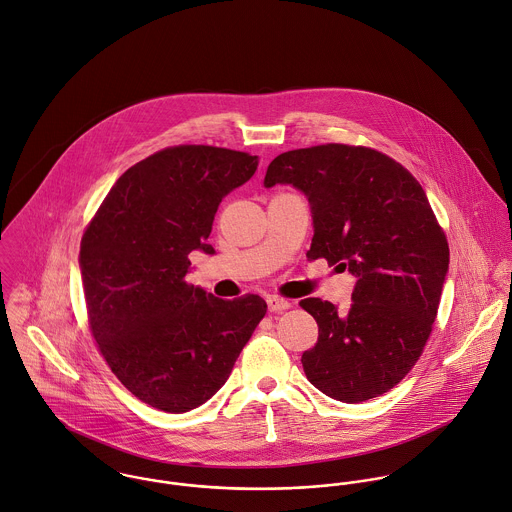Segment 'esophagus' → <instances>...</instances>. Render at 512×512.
<instances>
[{
	"label": "esophagus",
	"instance_id": "esophagus-1",
	"mask_svg": "<svg viewBox=\"0 0 512 512\" xmlns=\"http://www.w3.org/2000/svg\"><path fill=\"white\" fill-rule=\"evenodd\" d=\"M267 307L271 313H281V311H287L291 307V303L287 299H281L277 295H269L267 297Z\"/></svg>",
	"mask_w": 512,
	"mask_h": 512
}]
</instances>
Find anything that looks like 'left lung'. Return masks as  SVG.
Returning <instances> with one entry per match:
<instances>
[{
	"label": "left lung",
	"instance_id": "1",
	"mask_svg": "<svg viewBox=\"0 0 512 512\" xmlns=\"http://www.w3.org/2000/svg\"><path fill=\"white\" fill-rule=\"evenodd\" d=\"M277 183L311 203L307 259L357 277L347 311L315 297L299 303L319 325L301 357L307 379L343 403L391 391L423 355L449 271L447 235L425 189L389 155L345 143L277 155L265 187Z\"/></svg>",
	"mask_w": 512,
	"mask_h": 512
}]
</instances>
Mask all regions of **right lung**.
Instances as JSON below:
<instances>
[{"label": "right lung", "mask_w": 512, "mask_h": 512, "mask_svg": "<svg viewBox=\"0 0 512 512\" xmlns=\"http://www.w3.org/2000/svg\"><path fill=\"white\" fill-rule=\"evenodd\" d=\"M257 155L213 145L165 147L129 167L81 237L89 329L139 401L185 413L211 399L267 313L259 295L217 299L185 281L221 199L249 181Z\"/></svg>", "instance_id": "obj_1"}]
</instances>
